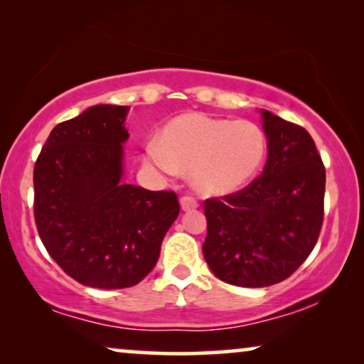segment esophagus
Segmentation results:
<instances>
[{
  "mask_svg": "<svg viewBox=\"0 0 364 364\" xmlns=\"http://www.w3.org/2000/svg\"><path fill=\"white\" fill-rule=\"evenodd\" d=\"M181 207L182 210H193V208L198 207V202L191 196H183L181 197Z\"/></svg>",
  "mask_w": 364,
  "mask_h": 364,
  "instance_id": "esophagus-1",
  "label": "esophagus"
}]
</instances>
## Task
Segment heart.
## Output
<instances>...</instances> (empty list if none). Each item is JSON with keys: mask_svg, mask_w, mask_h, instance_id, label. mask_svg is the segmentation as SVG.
<instances>
[{"mask_svg": "<svg viewBox=\"0 0 364 364\" xmlns=\"http://www.w3.org/2000/svg\"><path fill=\"white\" fill-rule=\"evenodd\" d=\"M267 149L265 132L255 122L188 112L149 142L146 157L166 173L192 171V186L202 196H225L257 176Z\"/></svg>", "mask_w": 364, "mask_h": 364, "instance_id": "1", "label": "heart"}]
</instances>
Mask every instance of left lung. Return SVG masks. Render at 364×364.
Returning a JSON list of instances; mask_svg holds the SVG:
<instances>
[{
	"label": "left lung",
	"instance_id": "1",
	"mask_svg": "<svg viewBox=\"0 0 364 364\" xmlns=\"http://www.w3.org/2000/svg\"><path fill=\"white\" fill-rule=\"evenodd\" d=\"M268 141L263 172L242 191L207 198L203 258L222 282L262 288L306 260L323 225L325 166L310 134L262 111Z\"/></svg>",
	"mask_w": 364,
	"mask_h": 364
}]
</instances>
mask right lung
I'll return each mask as SVG.
<instances>
[{
  "label": "right lung",
  "mask_w": 364,
  "mask_h": 364,
  "mask_svg": "<svg viewBox=\"0 0 364 364\" xmlns=\"http://www.w3.org/2000/svg\"><path fill=\"white\" fill-rule=\"evenodd\" d=\"M127 106L99 104L58 124L34 164V220L54 262L86 287L137 285L156 267L176 192L121 182Z\"/></svg>",
  "instance_id": "add662e5"
}]
</instances>
